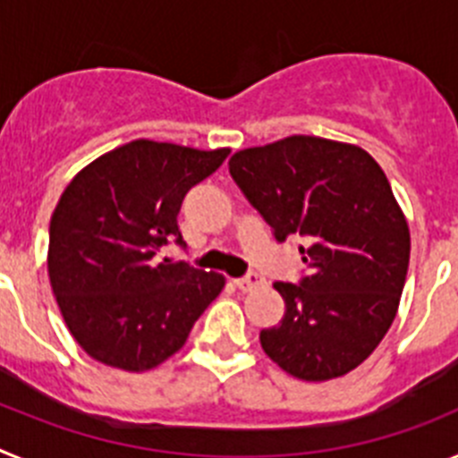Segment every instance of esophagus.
<instances>
[{
    "mask_svg": "<svg viewBox=\"0 0 458 458\" xmlns=\"http://www.w3.org/2000/svg\"><path fill=\"white\" fill-rule=\"evenodd\" d=\"M233 284H236L241 291H252V289H259V286H264L266 277L259 273H250V275H245V277L233 279Z\"/></svg>",
    "mask_w": 458,
    "mask_h": 458,
    "instance_id": "34e87169",
    "label": "esophagus"
}]
</instances>
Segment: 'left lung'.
Wrapping results in <instances>:
<instances>
[{
    "instance_id": "left-lung-1",
    "label": "left lung",
    "mask_w": 458,
    "mask_h": 458,
    "mask_svg": "<svg viewBox=\"0 0 458 458\" xmlns=\"http://www.w3.org/2000/svg\"><path fill=\"white\" fill-rule=\"evenodd\" d=\"M229 174L273 229L298 245V284L275 282L284 317L261 330L266 355L291 376L327 380L365 362L394 321L411 233L374 157L353 144L293 135L233 153Z\"/></svg>"
}]
</instances>
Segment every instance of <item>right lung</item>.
<instances>
[{
	"instance_id": "right-lung-1",
	"label": "right lung",
	"mask_w": 458,
	"mask_h": 458,
	"mask_svg": "<svg viewBox=\"0 0 458 458\" xmlns=\"http://www.w3.org/2000/svg\"><path fill=\"white\" fill-rule=\"evenodd\" d=\"M229 148L137 140L71 181L50 220V284L75 342L103 365L144 371L181 349L225 277L157 259L176 242L185 194Z\"/></svg>"
}]
</instances>
